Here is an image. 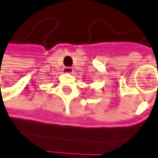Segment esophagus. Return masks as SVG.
Masks as SVG:
<instances>
[{"mask_svg":"<svg viewBox=\"0 0 158 158\" xmlns=\"http://www.w3.org/2000/svg\"><path fill=\"white\" fill-rule=\"evenodd\" d=\"M73 69L72 68H69V67H66L65 69H63V72L66 73V74H72L73 73Z\"/></svg>","mask_w":158,"mask_h":158,"instance_id":"34e87169","label":"esophagus"}]
</instances>
